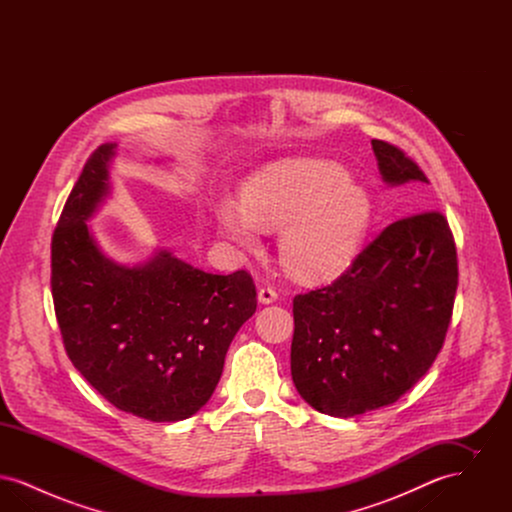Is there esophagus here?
I'll list each match as a JSON object with an SVG mask.
<instances>
[{"label":"esophagus","mask_w":512,"mask_h":512,"mask_svg":"<svg viewBox=\"0 0 512 512\" xmlns=\"http://www.w3.org/2000/svg\"><path fill=\"white\" fill-rule=\"evenodd\" d=\"M257 295H259V301H261V303H265V305H268V303H274V301L278 299V293H276V290H274L272 286H263Z\"/></svg>","instance_id":"esophagus-1"}]
</instances>
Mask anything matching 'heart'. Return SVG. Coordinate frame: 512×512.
I'll return each instance as SVG.
<instances>
[{"instance_id":"heart-1","label":"heart","mask_w":512,"mask_h":512,"mask_svg":"<svg viewBox=\"0 0 512 512\" xmlns=\"http://www.w3.org/2000/svg\"><path fill=\"white\" fill-rule=\"evenodd\" d=\"M220 232L245 249L261 245V228L282 230L280 257L301 280H328L351 265L365 238L372 201L332 161L293 159L249 178L242 201L215 203Z\"/></svg>"}]
</instances>
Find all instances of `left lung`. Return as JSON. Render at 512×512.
I'll use <instances>...</instances> for the list:
<instances>
[{"label": "left lung", "mask_w": 512, "mask_h": 512, "mask_svg": "<svg viewBox=\"0 0 512 512\" xmlns=\"http://www.w3.org/2000/svg\"><path fill=\"white\" fill-rule=\"evenodd\" d=\"M372 149L386 184L428 182L403 149ZM457 286L455 238L439 211L388 224L332 284L293 297L299 395L340 418L395 403L436 361Z\"/></svg>", "instance_id": "8db88e82"}]
</instances>
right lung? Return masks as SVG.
Masks as SVG:
<instances>
[{"label":"right lung","mask_w":512,"mask_h":512,"mask_svg":"<svg viewBox=\"0 0 512 512\" xmlns=\"http://www.w3.org/2000/svg\"><path fill=\"white\" fill-rule=\"evenodd\" d=\"M113 144L80 172L51 236V295L74 368L119 411L151 422L197 413L236 332L257 309L247 270L194 268L169 251L142 267L101 253L86 220L109 192Z\"/></svg>","instance_id":"add662e5"}]
</instances>
